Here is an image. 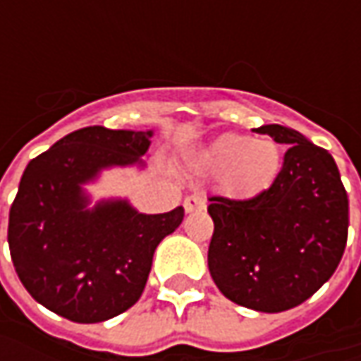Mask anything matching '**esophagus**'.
<instances>
[{
	"label": "esophagus",
	"instance_id": "esophagus-1",
	"mask_svg": "<svg viewBox=\"0 0 361 361\" xmlns=\"http://www.w3.org/2000/svg\"><path fill=\"white\" fill-rule=\"evenodd\" d=\"M204 199L202 197H199V195H190V197H187L185 199V211L187 213H197V211H202L204 209Z\"/></svg>",
	"mask_w": 361,
	"mask_h": 361
}]
</instances>
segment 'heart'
<instances>
[{"mask_svg": "<svg viewBox=\"0 0 361 361\" xmlns=\"http://www.w3.org/2000/svg\"><path fill=\"white\" fill-rule=\"evenodd\" d=\"M195 166L211 176H223L233 197H255L277 180L283 154L271 138L255 140L247 134L227 132L202 148Z\"/></svg>", "mask_w": 361, "mask_h": 361, "instance_id": "obj_1", "label": "heart"}]
</instances>
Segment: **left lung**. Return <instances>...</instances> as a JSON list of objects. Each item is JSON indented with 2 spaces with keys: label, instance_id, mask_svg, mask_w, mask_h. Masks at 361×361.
I'll return each instance as SVG.
<instances>
[{
  "label": "left lung",
  "instance_id": "8db88e82",
  "mask_svg": "<svg viewBox=\"0 0 361 361\" xmlns=\"http://www.w3.org/2000/svg\"><path fill=\"white\" fill-rule=\"evenodd\" d=\"M257 132L289 146L281 173L251 199H209L207 211L215 223L209 271L233 303L279 313L312 298L338 269L350 204L327 150L281 124Z\"/></svg>",
  "mask_w": 361,
  "mask_h": 361
}]
</instances>
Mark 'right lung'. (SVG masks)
<instances>
[{
  "label": "right lung",
  "instance_id": "obj_1",
  "mask_svg": "<svg viewBox=\"0 0 361 361\" xmlns=\"http://www.w3.org/2000/svg\"><path fill=\"white\" fill-rule=\"evenodd\" d=\"M152 130L86 126L30 160L9 209L7 243L27 293L76 324H98L145 291L159 243L185 216L145 215L124 199L90 204L82 185L110 166H145Z\"/></svg>",
  "mask_w": 361,
  "mask_h": 361
}]
</instances>
